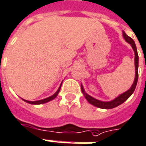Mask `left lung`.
<instances>
[{
	"instance_id": "8db88e82",
	"label": "left lung",
	"mask_w": 146,
	"mask_h": 146,
	"mask_svg": "<svg viewBox=\"0 0 146 146\" xmlns=\"http://www.w3.org/2000/svg\"><path fill=\"white\" fill-rule=\"evenodd\" d=\"M123 36L125 40L127 41L128 43H130L131 46H132L133 50L135 51V78L134 81V83H133L132 86L131 87V89H128L127 92H124L123 94L120 95L118 97H117L115 100H113L112 101H110V102H102L92 98V96H90L88 94H86L85 91H84L83 87L82 86V91L83 92V94L85 95V97L88 100L89 104H91L95 107H97L99 108H103V109H112L114 107H117L119 105H121L124 103V101H126L128 98L131 96L135 89L136 85L138 82V78H139V55H138V52H137V48H136L135 43V41L133 40L130 36H128L127 34L125 33L124 32H123Z\"/></svg>"
}]
</instances>
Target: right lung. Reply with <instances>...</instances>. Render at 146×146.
<instances>
[{
  "instance_id": "1",
  "label": "right lung",
  "mask_w": 146,
  "mask_h": 146,
  "mask_svg": "<svg viewBox=\"0 0 146 146\" xmlns=\"http://www.w3.org/2000/svg\"><path fill=\"white\" fill-rule=\"evenodd\" d=\"M61 86V85H60ZM60 86L59 87V89L57 90V92L54 93V95L51 96L50 97L46 98V99H44V100H38V101H28V100H25L26 103H29V104H45V103H47L49 101L52 100H54V98L57 97V94H58V92H60Z\"/></svg>"
}]
</instances>
